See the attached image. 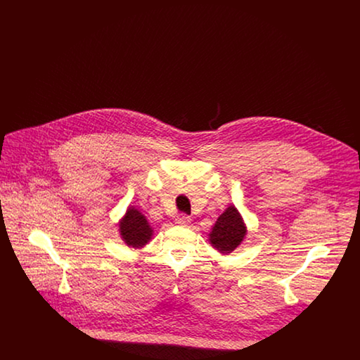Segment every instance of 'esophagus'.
I'll use <instances>...</instances> for the list:
<instances>
[{
    "label": "esophagus",
    "instance_id": "esophagus-1",
    "mask_svg": "<svg viewBox=\"0 0 360 360\" xmlns=\"http://www.w3.org/2000/svg\"><path fill=\"white\" fill-rule=\"evenodd\" d=\"M191 221V219L186 216V214H179V216H176V219H175V223L179 224V225H184V226H186Z\"/></svg>",
    "mask_w": 360,
    "mask_h": 360
}]
</instances>
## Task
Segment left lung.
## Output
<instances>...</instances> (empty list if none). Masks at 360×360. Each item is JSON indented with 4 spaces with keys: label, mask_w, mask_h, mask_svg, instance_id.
Here are the masks:
<instances>
[{
    "label": "left lung",
    "mask_w": 360,
    "mask_h": 360,
    "mask_svg": "<svg viewBox=\"0 0 360 360\" xmlns=\"http://www.w3.org/2000/svg\"><path fill=\"white\" fill-rule=\"evenodd\" d=\"M247 236V226L235 205L228 206L213 225L209 241L220 254L229 255Z\"/></svg>",
    "instance_id": "8db88e82"
}]
</instances>
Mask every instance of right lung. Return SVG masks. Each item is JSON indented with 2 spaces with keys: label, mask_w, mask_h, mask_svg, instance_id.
Masks as SVG:
<instances>
[{
  "label": "right lung",
  "mask_w": 360,
  "mask_h": 360,
  "mask_svg": "<svg viewBox=\"0 0 360 360\" xmlns=\"http://www.w3.org/2000/svg\"><path fill=\"white\" fill-rule=\"evenodd\" d=\"M119 232L122 241L135 250L143 248L154 236V229L146 216L134 206H128L119 223Z\"/></svg>",
  "instance_id": "obj_1"
}]
</instances>
